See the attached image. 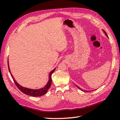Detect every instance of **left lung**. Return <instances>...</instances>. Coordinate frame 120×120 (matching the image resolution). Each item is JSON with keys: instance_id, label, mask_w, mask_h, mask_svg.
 Segmentation results:
<instances>
[{"instance_id": "obj_1", "label": "left lung", "mask_w": 120, "mask_h": 120, "mask_svg": "<svg viewBox=\"0 0 120 120\" xmlns=\"http://www.w3.org/2000/svg\"><path fill=\"white\" fill-rule=\"evenodd\" d=\"M103 31L104 32V33H105V34H106V36H107V37H108V35H107V34H106V32H105V30H103ZM76 86H77V87L78 88V89H80V90H81V91H84L83 90H81V89L79 88V86H76V85H75ZM86 92H88V91H86Z\"/></svg>"}]
</instances>
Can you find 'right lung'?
<instances>
[{"instance_id": "add662e5", "label": "right lung", "mask_w": 120, "mask_h": 120, "mask_svg": "<svg viewBox=\"0 0 120 120\" xmlns=\"http://www.w3.org/2000/svg\"><path fill=\"white\" fill-rule=\"evenodd\" d=\"M8 65L9 70V72L10 73V74H11V77H12V79H13L14 83H15V85H16V86H17V87L19 88V90L21 91H22L23 93L26 94V95H28L29 96H34V97L42 96L47 93V92L48 91V90L50 88L51 84H52V74L53 73V72L55 71V69H56V68H55V69H53L52 71H51V72H50L49 75V80H48L47 83L46 84V85L44 87L39 89H38V90H37V89L36 90H34V89H28L27 88L23 87V86H22L20 85H19V84L16 82V80L14 79L12 75L11 74V72H10L9 65V62H8Z\"/></svg>"}]
</instances>
